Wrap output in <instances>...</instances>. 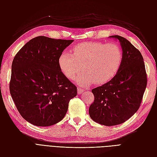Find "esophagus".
I'll use <instances>...</instances> for the list:
<instances>
[{
    "instance_id": "34e87169",
    "label": "esophagus",
    "mask_w": 157,
    "mask_h": 157,
    "mask_svg": "<svg viewBox=\"0 0 157 157\" xmlns=\"http://www.w3.org/2000/svg\"><path fill=\"white\" fill-rule=\"evenodd\" d=\"M83 92H84V90H83V89L80 88H77V92H78V94H82Z\"/></svg>"
}]
</instances>
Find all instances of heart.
Masks as SVG:
<instances>
[{
  "instance_id": "b5f03b06",
  "label": "heart",
  "mask_w": 157,
  "mask_h": 157,
  "mask_svg": "<svg viewBox=\"0 0 157 157\" xmlns=\"http://www.w3.org/2000/svg\"><path fill=\"white\" fill-rule=\"evenodd\" d=\"M122 58L117 44L90 41L75 46L72 54L63 52L58 64L62 73L71 80L82 67L84 71L77 78V82L80 86H88L94 82L103 84L111 80L119 70Z\"/></svg>"
}]
</instances>
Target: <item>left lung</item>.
<instances>
[{
    "label": "left lung",
    "instance_id": "1",
    "mask_svg": "<svg viewBox=\"0 0 157 157\" xmlns=\"http://www.w3.org/2000/svg\"><path fill=\"white\" fill-rule=\"evenodd\" d=\"M120 42L122 62L110 81L94 88V101L89 108L92 119L107 126L121 124L138 110L147 86L143 56L125 38L109 36Z\"/></svg>",
    "mask_w": 157,
    "mask_h": 157
}]
</instances>
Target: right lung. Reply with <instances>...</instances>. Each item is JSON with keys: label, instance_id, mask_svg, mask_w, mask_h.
<instances>
[{"label": "right lung", "instance_id": "obj_1", "mask_svg": "<svg viewBox=\"0 0 157 157\" xmlns=\"http://www.w3.org/2000/svg\"><path fill=\"white\" fill-rule=\"evenodd\" d=\"M73 40L39 36L23 46L12 64L10 92L21 117L37 126L59 122L77 90L61 72L58 59Z\"/></svg>", "mask_w": 157, "mask_h": 157}]
</instances>
